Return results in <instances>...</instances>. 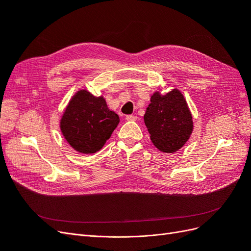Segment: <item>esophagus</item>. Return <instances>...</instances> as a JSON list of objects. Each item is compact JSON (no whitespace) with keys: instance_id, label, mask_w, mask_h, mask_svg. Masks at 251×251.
I'll use <instances>...</instances> for the list:
<instances>
[{"instance_id":"34e87169","label":"esophagus","mask_w":251,"mask_h":251,"mask_svg":"<svg viewBox=\"0 0 251 251\" xmlns=\"http://www.w3.org/2000/svg\"><path fill=\"white\" fill-rule=\"evenodd\" d=\"M126 119L127 121H135V120H137V116H135V115H126Z\"/></svg>"}]
</instances>
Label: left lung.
<instances>
[{
    "instance_id": "obj_1",
    "label": "left lung",
    "mask_w": 251,
    "mask_h": 251,
    "mask_svg": "<svg viewBox=\"0 0 251 251\" xmlns=\"http://www.w3.org/2000/svg\"><path fill=\"white\" fill-rule=\"evenodd\" d=\"M143 119L151 142L164 153H174L183 147L194 127L187 102L177 89L165 95H151Z\"/></svg>"
}]
</instances>
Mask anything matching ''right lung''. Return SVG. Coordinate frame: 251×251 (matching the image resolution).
<instances>
[{
    "mask_svg": "<svg viewBox=\"0 0 251 251\" xmlns=\"http://www.w3.org/2000/svg\"><path fill=\"white\" fill-rule=\"evenodd\" d=\"M118 124V115L108 108L102 96L79 90L68 103L59 126L75 151L93 154L101 150Z\"/></svg>",
    "mask_w": 251,
    "mask_h": 251,
    "instance_id": "add662e5",
    "label": "right lung"
}]
</instances>
